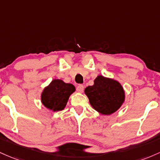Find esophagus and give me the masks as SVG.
<instances>
[{"mask_svg":"<svg viewBox=\"0 0 160 160\" xmlns=\"http://www.w3.org/2000/svg\"><path fill=\"white\" fill-rule=\"evenodd\" d=\"M76 90L78 93H82L84 91V86L82 85H78L77 86Z\"/></svg>","mask_w":160,"mask_h":160,"instance_id":"esophagus-1","label":"esophagus"}]
</instances>
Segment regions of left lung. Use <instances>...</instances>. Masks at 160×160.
Returning <instances> with one entry per match:
<instances>
[{"label":"left lung","instance_id":"8db88e82","mask_svg":"<svg viewBox=\"0 0 160 160\" xmlns=\"http://www.w3.org/2000/svg\"><path fill=\"white\" fill-rule=\"evenodd\" d=\"M85 93L91 107L103 115L114 113L125 101V91L121 84L103 75H98L94 85L86 88Z\"/></svg>","mask_w":160,"mask_h":160}]
</instances>
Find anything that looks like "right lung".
Segmentation results:
<instances>
[{
  "instance_id": "obj_1",
  "label": "right lung",
  "mask_w": 160,
  "mask_h": 160,
  "mask_svg": "<svg viewBox=\"0 0 160 160\" xmlns=\"http://www.w3.org/2000/svg\"><path fill=\"white\" fill-rule=\"evenodd\" d=\"M75 91V86L65 83L60 79H53L41 93L42 104L50 110H62L65 108L69 96Z\"/></svg>"
}]
</instances>
